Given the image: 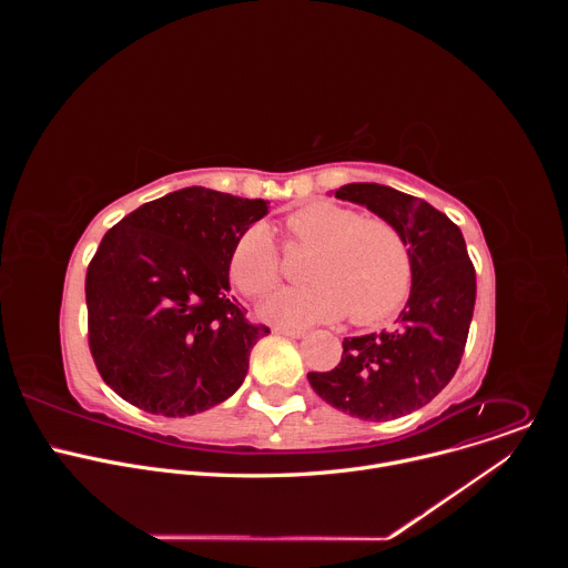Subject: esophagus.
<instances>
[{"label": "esophagus", "mask_w": 568, "mask_h": 568, "mask_svg": "<svg viewBox=\"0 0 568 568\" xmlns=\"http://www.w3.org/2000/svg\"><path fill=\"white\" fill-rule=\"evenodd\" d=\"M276 335H283V337H292V339H301L305 337V331H296V328H283V326H276L274 328Z\"/></svg>", "instance_id": "obj_1"}]
</instances>
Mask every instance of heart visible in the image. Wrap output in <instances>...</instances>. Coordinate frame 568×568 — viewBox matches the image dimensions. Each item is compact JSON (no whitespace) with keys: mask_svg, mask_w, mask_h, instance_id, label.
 <instances>
[{"mask_svg":"<svg viewBox=\"0 0 568 568\" xmlns=\"http://www.w3.org/2000/svg\"><path fill=\"white\" fill-rule=\"evenodd\" d=\"M292 242L312 245L307 285L283 287L267 296L261 316L276 326L303 328L351 312L355 323L388 318L409 294L412 256L407 240L382 217L312 202L285 217ZM231 283L252 298L267 294L281 278V254L267 226L242 231L229 256Z\"/></svg>","mask_w":568,"mask_h":568,"instance_id":"obj_1","label":"heart"}]
</instances>
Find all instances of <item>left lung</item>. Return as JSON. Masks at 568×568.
<instances>
[{"instance_id": "1", "label": "left lung", "mask_w": 568, "mask_h": 568, "mask_svg": "<svg viewBox=\"0 0 568 568\" xmlns=\"http://www.w3.org/2000/svg\"><path fill=\"white\" fill-rule=\"evenodd\" d=\"M335 197L366 206L407 240L412 294L393 331L346 337L342 362L307 379L344 414L393 420L425 407L454 377L474 314V265L460 229L425 200L382 184H346Z\"/></svg>"}]
</instances>
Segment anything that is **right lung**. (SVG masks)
<instances>
[{
    "label": "right lung",
    "mask_w": 568,
    "mask_h": 568,
    "mask_svg": "<svg viewBox=\"0 0 568 568\" xmlns=\"http://www.w3.org/2000/svg\"><path fill=\"white\" fill-rule=\"evenodd\" d=\"M270 202L191 186L148 202L101 240L85 278L90 351L105 384L169 418L206 412L245 382L270 333L229 298L237 235Z\"/></svg>",
    "instance_id": "obj_1"
}]
</instances>
